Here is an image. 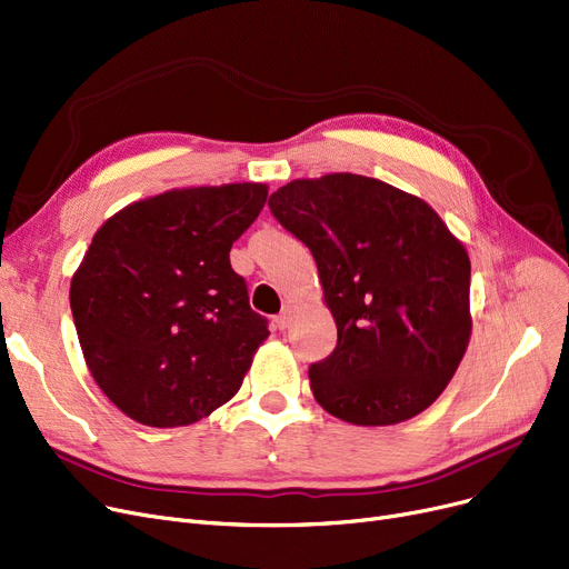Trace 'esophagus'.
Listing matches in <instances>:
<instances>
[{"instance_id": "obj_1", "label": "esophagus", "mask_w": 569, "mask_h": 569, "mask_svg": "<svg viewBox=\"0 0 569 569\" xmlns=\"http://www.w3.org/2000/svg\"><path fill=\"white\" fill-rule=\"evenodd\" d=\"M274 323H277V328L279 330H286L288 326H290V311L286 309V311H281L277 318H274Z\"/></svg>"}]
</instances>
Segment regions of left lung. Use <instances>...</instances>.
<instances>
[{
	"label": "left lung",
	"mask_w": 569,
	"mask_h": 569,
	"mask_svg": "<svg viewBox=\"0 0 569 569\" xmlns=\"http://www.w3.org/2000/svg\"><path fill=\"white\" fill-rule=\"evenodd\" d=\"M267 204L311 251L337 323L309 365L318 405L353 426L428 409L472 332L465 246L423 200L360 174L292 181Z\"/></svg>",
	"instance_id": "8db88e82"
}]
</instances>
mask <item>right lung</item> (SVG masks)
<instances>
[{"instance_id": "1", "label": "right lung", "mask_w": 569, "mask_h": 569, "mask_svg": "<svg viewBox=\"0 0 569 569\" xmlns=\"http://www.w3.org/2000/svg\"><path fill=\"white\" fill-rule=\"evenodd\" d=\"M267 186L169 190L97 230L69 305L92 379L137 423L190 426L226 405L267 339L230 264Z\"/></svg>"}]
</instances>
